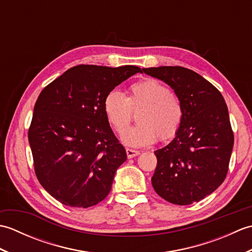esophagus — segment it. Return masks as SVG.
<instances>
[{
	"instance_id": "obj_1",
	"label": "esophagus",
	"mask_w": 252,
	"mask_h": 252,
	"mask_svg": "<svg viewBox=\"0 0 252 252\" xmlns=\"http://www.w3.org/2000/svg\"><path fill=\"white\" fill-rule=\"evenodd\" d=\"M126 152L127 158H133V157H136V156H138V155H140V152L134 151V149H131V148H126Z\"/></svg>"
}]
</instances>
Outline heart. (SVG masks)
Returning <instances> with one entry per match:
<instances>
[{"label":"heart","instance_id":"obj_1","mask_svg":"<svg viewBox=\"0 0 252 252\" xmlns=\"http://www.w3.org/2000/svg\"><path fill=\"white\" fill-rule=\"evenodd\" d=\"M140 111L139 125L129 131L126 129L132 112ZM104 111L112 129L122 135V141L130 146H146L159 138L172 140L181 129L184 109L180 98L170 92L167 85L154 78H146L131 84L125 97L111 91L104 99Z\"/></svg>","mask_w":252,"mask_h":252}]
</instances>
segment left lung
<instances>
[{"mask_svg": "<svg viewBox=\"0 0 252 252\" xmlns=\"http://www.w3.org/2000/svg\"><path fill=\"white\" fill-rule=\"evenodd\" d=\"M174 90L184 119L173 141L155 152L152 184L174 205H190L210 195L225 180L234 145L227 106L215 85L180 66L143 68Z\"/></svg>", "mask_w": 252, "mask_h": 252, "instance_id": "1", "label": "left lung"}]
</instances>
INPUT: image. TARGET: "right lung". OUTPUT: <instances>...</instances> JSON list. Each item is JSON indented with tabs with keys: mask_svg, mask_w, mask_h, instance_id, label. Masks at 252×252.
Wrapping results in <instances>:
<instances>
[{
	"mask_svg": "<svg viewBox=\"0 0 252 252\" xmlns=\"http://www.w3.org/2000/svg\"><path fill=\"white\" fill-rule=\"evenodd\" d=\"M137 72L136 66L79 65L40 93L28 132L34 172L63 205L92 207L109 194L126 153L107 121L104 99Z\"/></svg>",
	"mask_w": 252,
	"mask_h": 252,
	"instance_id": "1",
	"label": "right lung"
}]
</instances>
